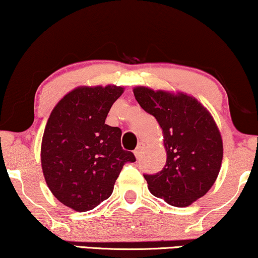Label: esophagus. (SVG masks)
<instances>
[{
  "mask_svg": "<svg viewBox=\"0 0 258 258\" xmlns=\"http://www.w3.org/2000/svg\"><path fill=\"white\" fill-rule=\"evenodd\" d=\"M143 148H144L143 143H140L139 146H137L136 149H135V151H134V154H135V156H136L137 160H140L141 156H142V153H143Z\"/></svg>",
  "mask_w": 258,
  "mask_h": 258,
  "instance_id": "obj_1",
  "label": "esophagus"
}]
</instances>
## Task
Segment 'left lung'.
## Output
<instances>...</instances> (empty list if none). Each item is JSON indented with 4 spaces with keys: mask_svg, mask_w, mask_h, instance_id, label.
I'll use <instances>...</instances> for the list:
<instances>
[{
    "mask_svg": "<svg viewBox=\"0 0 258 258\" xmlns=\"http://www.w3.org/2000/svg\"><path fill=\"white\" fill-rule=\"evenodd\" d=\"M139 104L163 132L167 162L160 172L144 175L154 196L174 207H188L206 195L216 181L223 143L210 112L186 94L134 88Z\"/></svg>",
    "mask_w": 258,
    "mask_h": 258,
    "instance_id": "left-lung-1",
    "label": "left lung"
}]
</instances>
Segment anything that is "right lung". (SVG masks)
<instances>
[{"mask_svg": "<svg viewBox=\"0 0 258 258\" xmlns=\"http://www.w3.org/2000/svg\"><path fill=\"white\" fill-rule=\"evenodd\" d=\"M122 87H79L52 109L41 146L42 170L56 199L76 211L94 209L110 197L125 163L121 129L105 124Z\"/></svg>", "mask_w": 258, "mask_h": 258, "instance_id": "1", "label": "right lung"}]
</instances>
